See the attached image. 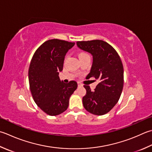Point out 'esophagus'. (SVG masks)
<instances>
[{"mask_svg":"<svg viewBox=\"0 0 152 152\" xmlns=\"http://www.w3.org/2000/svg\"><path fill=\"white\" fill-rule=\"evenodd\" d=\"M78 87H81V86H82V85L81 84H80V83H78Z\"/></svg>","mask_w":152,"mask_h":152,"instance_id":"1","label":"esophagus"}]
</instances>
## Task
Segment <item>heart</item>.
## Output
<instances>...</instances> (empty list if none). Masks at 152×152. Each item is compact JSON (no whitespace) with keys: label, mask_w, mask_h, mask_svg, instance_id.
I'll use <instances>...</instances> for the list:
<instances>
[{"label":"heart","mask_w":152,"mask_h":152,"mask_svg":"<svg viewBox=\"0 0 152 152\" xmlns=\"http://www.w3.org/2000/svg\"><path fill=\"white\" fill-rule=\"evenodd\" d=\"M89 56L87 53H81L79 55V58L80 57H82V56Z\"/></svg>","instance_id":"1"}]
</instances>
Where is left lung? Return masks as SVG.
Here are the masks:
<instances>
[{"label": "left lung", "instance_id": "1", "mask_svg": "<svg viewBox=\"0 0 152 152\" xmlns=\"http://www.w3.org/2000/svg\"><path fill=\"white\" fill-rule=\"evenodd\" d=\"M78 48L92 55L93 62L86 79L95 78L94 91L84 86L86 94L82 103L86 111L96 115L107 113L117 103L123 91L124 70L120 56L112 46L102 40L77 41Z\"/></svg>", "mask_w": 152, "mask_h": 152}]
</instances>
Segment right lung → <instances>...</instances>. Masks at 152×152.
<instances>
[{"instance_id":"right-lung-1","label":"right lung","mask_w":152,"mask_h":152,"mask_svg":"<svg viewBox=\"0 0 152 152\" xmlns=\"http://www.w3.org/2000/svg\"><path fill=\"white\" fill-rule=\"evenodd\" d=\"M75 43L50 39L35 52L29 65V88L34 102L45 113L56 116L66 111L77 82L65 84L58 74L63 69L65 55Z\"/></svg>"}]
</instances>
